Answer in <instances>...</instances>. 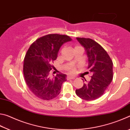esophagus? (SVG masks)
Returning a JSON list of instances; mask_svg holds the SVG:
<instances>
[{"label": "esophagus", "instance_id": "34e87169", "mask_svg": "<svg viewBox=\"0 0 130 130\" xmlns=\"http://www.w3.org/2000/svg\"><path fill=\"white\" fill-rule=\"evenodd\" d=\"M75 78V77L74 76H67V80H72V79Z\"/></svg>", "mask_w": 130, "mask_h": 130}]
</instances>
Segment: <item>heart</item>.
I'll list each match as a JSON object with an SVG mask.
<instances>
[{"mask_svg": "<svg viewBox=\"0 0 130 130\" xmlns=\"http://www.w3.org/2000/svg\"><path fill=\"white\" fill-rule=\"evenodd\" d=\"M80 47V46H76V47H75V48H76V47Z\"/></svg>", "mask_w": 130, "mask_h": 130, "instance_id": "heart-1", "label": "heart"}]
</instances>
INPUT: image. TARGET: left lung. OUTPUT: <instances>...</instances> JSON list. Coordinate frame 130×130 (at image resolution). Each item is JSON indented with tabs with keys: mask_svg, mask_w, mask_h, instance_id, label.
<instances>
[{
	"mask_svg": "<svg viewBox=\"0 0 130 130\" xmlns=\"http://www.w3.org/2000/svg\"><path fill=\"white\" fill-rule=\"evenodd\" d=\"M76 39L85 50L88 60V69L92 75L90 81L85 80L83 87L76 89V93L83 100H95L103 95L112 80L113 62L107 52L93 39Z\"/></svg>",
	"mask_w": 130,
	"mask_h": 130,
	"instance_id": "obj_1",
	"label": "left lung"
}]
</instances>
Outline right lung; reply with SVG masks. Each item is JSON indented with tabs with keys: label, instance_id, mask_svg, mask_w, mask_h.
<instances>
[{
	"label": "right lung",
	"instance_id": "add662e5",
	"mask_svg": "<svg viewBox=\"0 0 130 130\" xmlns=\"http://www.w3.org/2000/svg\"><path fill=\"white\" fill-rule=\"evenodd\" d=\"M72 40L66 35L48 34L37 39L27 50L24 59V77L30 91L38 98L49 100L60 94L67 75L57 74L51 78L50 72L61 46Z\"/></svg>",
	"mask_w": 130,
	"mask_h": 130
}]
</instances>
